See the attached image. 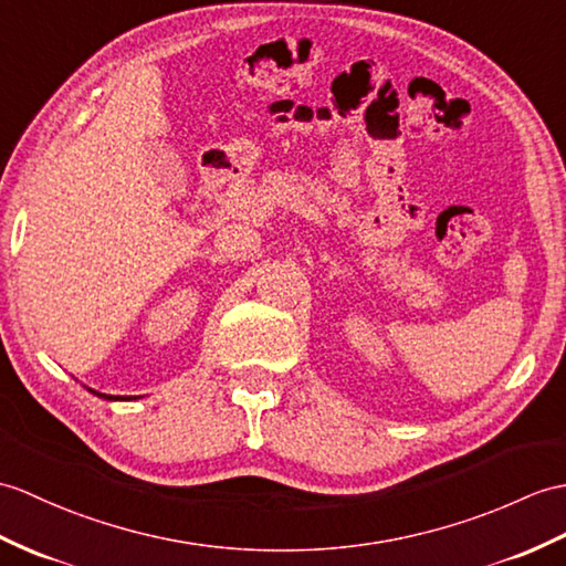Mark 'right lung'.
<instances>
[{
	"mask_svg": "<svg viewBox=\"0 0 566 566\" xmlns=\"http://www.w3.org/2000/svg\"><path fill=\"white\" fill-rule=\"evenodd\" d=\"M91 392H94V396H98V398H103V400H133V398H120V396H105V392H98V390H91Z\"/></svg>",
	"mask_w": 566,
	"mask_h": 566,
	"instance_id": "obj_1",
	"label": "right lung"
}]
</instances>
